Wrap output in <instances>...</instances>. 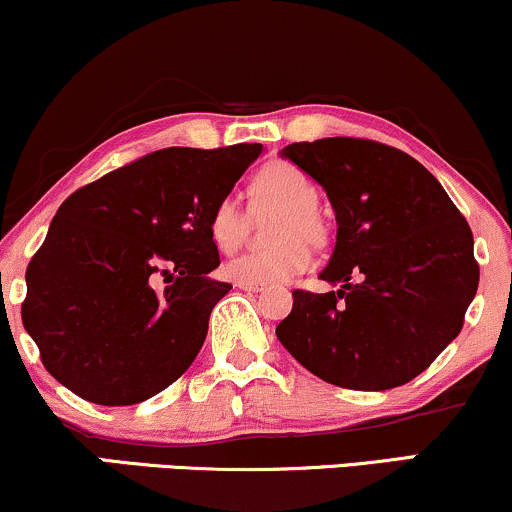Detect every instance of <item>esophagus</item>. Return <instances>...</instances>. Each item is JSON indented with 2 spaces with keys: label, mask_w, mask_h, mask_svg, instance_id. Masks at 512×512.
<instances>
[{
  "label": "esophagus",
  "mask_w": 512,
  "mask_h": 512,
  "mask_svg": "<svg viewBox=\"0 0 512 512\" xmlns=\"http://www.w3.org/2000/svg\"><path fill=\"white\" fill-rule=\"evenodd\" d=\"M236 286L238 288H243V291H252V293H262L264 288V283H255V281H236Z\"/></svg>",
  "instance_id": "1"
}]
</instances>
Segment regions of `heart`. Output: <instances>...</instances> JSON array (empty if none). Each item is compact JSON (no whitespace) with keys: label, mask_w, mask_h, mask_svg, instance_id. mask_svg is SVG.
I'll return each mask as SVG.
<instances>
[{"label":"heart","mask_w":512,"mask_h":512,"mask_svg":"<svg viewBox=\"0 0 512 512\" xmlns=\"http://www.w3.org/2000/svg\"><path fill=\"white\" fill-rule=\"evenodd\" d=\"M317 188L298 166L291 162H272L260 169L250 183V202L255 209L281 207L269 229L276 245L245 252L224 267L233 281L281 283L307 272L312 267L311 243H322L324 221L317 212ZM207 233L212 245L229 255L243 243L245 212L233 195H221L209 209Z\"/></svg>","instance_id":"1"}]
</instances>
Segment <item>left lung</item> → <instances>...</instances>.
Instances as JSON below:
<instances>
[{"label": "left lung", "instance_id": "left-lung-1", "mask_svg": "<svg viewBox=\"0 0 512 512\" xmlns=\"http://www.w3.org/2000/svg\"><path fill=\"white\" fill-rule=\"evenodd\" d=\"M281 155L329 195L336 248L319 279L341 288L293 291L276 336L334 386L408 384L463 329L479 283L470 226L441 183L391 145L324 138Z\"/></svg>", "mask_w": 512, "mask_h": 512}]
</instances>
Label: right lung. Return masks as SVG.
<instances>
[{"label":"right lung","mask_w":512,"mask_h":512,"mask_svg":"<svg viewBox=\"0 0 512 512\" xmlns=\"http://www.w3.org/2000/svg\"><path fill=\"white\" fill-rule=\"evenodd\" d=\"M262 145L164 147L61 202L28 264L23 326L59 384L97 405L157 396L193 365L214 305L209 209ZM164 278L159 292L154 283Z\"/></svg>","instance_id":"right-lung-1"}]
</instances>
